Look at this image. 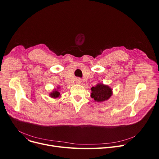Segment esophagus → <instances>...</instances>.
Segmentation results:
<instances>
[{"label": "esophagus", "mask_w": 159, "mask_h": 159, "mask_svg": "<svg viewBox=\"0 0 159 159\" xmlns=\"http://www.w3.org/2000/svg\"><path fill=\"white\" fill-rule=\"evenodd\" d=\"M76 82L77 84H80L82 82V79L80 78H77L76 79Z\"/></svg>", "instance_id": "esophagus-1"}]
</instances>
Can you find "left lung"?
<instances>
[{
    "label": "left lung",
    "mask_w": 159,
    "mask_h": 159,
    "mask_svg": "<svg viewBox=\"0 0 159 159\" xmlns=\"http://www.w3.org/2000/svg\"><path fill=\"white\" fill-rule=\"evenodd\" d=\"M91 97L95 102H102L108 100L112 94V89L107 85L98 84L95 87L91 88Z\"/></svg>",
    "instance_id": "obj_1"
}]
</instances>
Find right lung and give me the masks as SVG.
<instances>
[{
	"mask_svg": "<svg viewBox=\"0 0 159 159\" xmlns=\"http://www.w3.org/2000/svg\"><path fill=\"white\" fill-rule=\"evenodd\" d=\"M50 96L54 98H59L60 96V93L57 91V90H54V91H52L50 94Z\"/></svg>",
	"mask_w": 159,
	"mask_h": 159,
	"instance_id": "right-lung-1",
	"label": "right lung"
}]
</instances>
